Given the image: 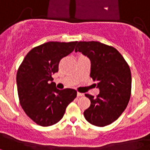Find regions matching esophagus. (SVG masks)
<instances>
[{"mask_svg":"<svg viewBox=\"0 0 150 150\" xmlns=\"http://www.w3.org/2000/svg\"><path fill=\"white\" fill-rule=\"evenodd\" d=\"M81 96H83V94L80 93V92H77V97H81Z\"/></svg>","mask_w":150,"mask_h":150,"instance_id":"esophagus-1","label":"esophagus"}]
</instances>
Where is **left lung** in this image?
I'll list each match as a JSON object with an SVG mask.
<instances>
[{"mask_svg": "<svg viewBox=\"0 0 150 150\" xmlns=\"http://www.w3.org/2000/svg\"><path fill=\"white\" fill-rule=\"evenodd\" d=\"M75 52L91 60L90 76L97 81L99 94H85L91 105L83 112L85 119L95 126L105 127L122 114L129 103L132 74L127 62L115 47L98 41H79Z\"/></svg>", "mask_w": 150, "mask_h": 150, "instance_id": "8db88e82", "label": "left lung"}]
</instances>
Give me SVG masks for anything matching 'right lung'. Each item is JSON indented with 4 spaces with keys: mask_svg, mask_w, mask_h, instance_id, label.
<instances>
[{
    "mask_svg": "<svg viewBox=\"0 0 150 150\" xmlns=\"http://www.w3.org/2000/svg\"><path fill=\"white\" fill-rule=\"evenodd\" d=\"M76 43H45L28 52L18 67L16 82L19 103L25 114L37 125H55L76 97V90H59L52 82V75L59 71V62L74 51Z\"/></svg>",
    "mask_w": 150,
    "mask_h": 150,
    "instance_id": "obj_1",
    "label": "right lung"
}]
</instances>
